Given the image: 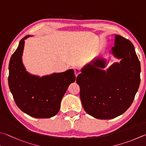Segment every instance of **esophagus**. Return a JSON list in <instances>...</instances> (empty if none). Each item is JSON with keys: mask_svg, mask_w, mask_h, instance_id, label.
Wrapping results in <instances>:
<instances>
[{"mask_svg": "<svg viewBox=\"0 0 146 146\" xmlns=\"http://www.w3.org/2000/svg\"><path fill=\"white\" fill-rule=\"evenodd\" d=\"M74 70H75V75L76 76H77L78 75V74L80 73V71L78 68H75Z\"/></svg>", "mask_w": 146, "mask_h": 146, "instance_id": "34e87169", "label": "esophagus"}]
</instances>
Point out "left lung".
Here are the masks:
<instances>
[{
    "label": "left lung",
    "instance_id": "left-lung-1",
    "mask_svg": "<svg viewBox=\"0 0 146 146\" xmlns=\"http://www.w3.org/2000/svg\"><path fill=\"white\" fill-rule=\"evenodd\" d=\"M120 59L107 70V60L96 58L81 69L76 78L86 112L99 119H111L123 114L133 103L140 82V63L130 41L115 35L110 50Z\"/></svg>",
    "mask_w": 146,
    "mask_h": 146
}]
</instances>
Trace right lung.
Returning <instances> with one entry per match:
<instances>
[{"mask_svg":"<svg viewBox=\"0 0 146 146\" xmlns=\"http://www.w3.org/2000/svg\"><path fill=\"white\" fill-rule=\"evenodd\" d=\"M21 39L17 49L11 57L8 84L16 104L31 117L50 118L57 114L60 102L68 87L75 81L72 69L64 72L40 76L26 71L22 62L25 39Z\"/></svg>","mask_w":146,"mask_h":146,"instance_id":"add662e5","label":"right lung"}]
</instances>
